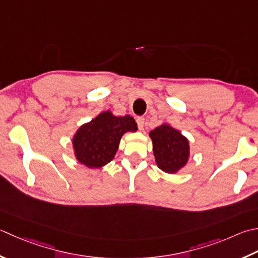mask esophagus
Segmentation results:
<instances>
[{
    "label": "esophagus",
    "mask_w": 258,
    "mask_h": 258,
    "mask_svg": "<svg viewBox=\"0 0 258 258\" xmlns=\"http://www.w3.org/2000/svg\"><path fill=\"white\" fill-rule=\"evenodd\" d=\"M136 122H138L139 128H140V130H143V127H144V123H145V119H144V117H138V118H136Z\"/></svg>",
    "instance_id": "esophagus-1"
}]
</instances>
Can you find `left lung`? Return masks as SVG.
Here are the masks:
<instances>
[{
    "label": "left lung",
    "mask_w": 258,
    "mask_h": 258,
    "mask_svg": "<svg viewBox=\"0 0 258 258\" xmlns=\"http://www.w3.org/2000/svg\"><path fill=\"white\" fill-rule=\"evenodd\" d=\"M155 163L165 173H178L190 158L189 140L169 124H161L151 131Z\"/></svg>",
    "instance_id": "left-lung-1"
}]
</instances>
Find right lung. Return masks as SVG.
I'll list each match as a JSON object with an SVG mask.
<instances>
[{
	"mask_svg": "<svg viewBox=\"0 0 258 258\" xmlns=\"http://www.w3.org/2000/svg\"><path fill=\"white\" fill-rule=\"evenodd\" d=\"M136 131L138 124L132 116L102 112L76 131L72 139L75 158L89 169L103 168L115 158L122 136Z\"/></svg>",
	"mask_w": 258,
	"mask_h": 258,
	"instance_id": "obj_1",
	"label": "right lung"
}]
</instances>
